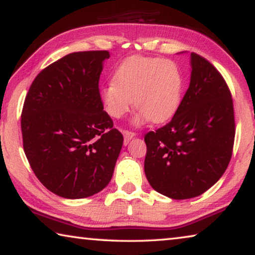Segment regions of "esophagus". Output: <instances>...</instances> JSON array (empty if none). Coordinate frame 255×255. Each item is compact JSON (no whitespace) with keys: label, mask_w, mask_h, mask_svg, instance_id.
<instances>
[{"label":"esophagus","mask_w":255,"mask_h":255,"mask_svg":"<svg viewBox=\"0 0 255 255\" xmlns=\"http://www.w3.org/2000/svg\"><path fill=\"white\" fill-rule=\"evenodd\" d=\"M123 133H124V144L125 145H127L129 143V140H130L132 137L136 136V133L133 131H130V130H123Z\"/></svg>","instance_id":"34e87169"}]
</instances>
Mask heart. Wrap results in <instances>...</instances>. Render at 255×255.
<instances>
[{
    "label": "heart",
    "mask_w": 255,
    "mask_h": 255,
    "mask_svg": "<svg viewBox=\"0 0 255 255\" xmlns=\"http://www.w3.org/2000/svg\"><path fill=\"white\" fill-rule=\"evenodd\" d=\"M182 75L169 59L131 56L120 64L114 82L103 86L101 100L108 115L122 118L129 112L132 100L139 114L136 123L169 120L178 110L182 93Z\"/></svg>",
    "instance_id": "1"
}]
</instances>
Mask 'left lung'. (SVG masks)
<instances>
[{
    "instance_id": "obj_1",
    "label": "left lung",
    "mask_w": 255,
    "mask_h": 255,
    "mask_svg": "<svg viewBox=\"0 0 255 255\" xmlns=\"http://www.w3.org/2000/svg\"><path fill=\"white\" fill-rule=\"evenodd\" d=\"M191 80L169 124L145 135L144 169L152 188L172 199H190L221 179L232 158L235 117L221 73L191 53Z\"/></svg>"
}]
</instances>
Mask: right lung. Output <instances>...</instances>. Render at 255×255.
<instances>
[{
  "mask_svg": "<svg viewBox=\"0 0 255 255\" xmlns=\"http://www.w3.org/2000/svg\"><path fill=\"white\" fill-rule=\"evenodd\" d=\"M107 50L72 53L33 80L21 114L23 150L34 175L67 199L93 196L114 174L124 137L103 110L99 80Z\"/></svg>",
  "mask_w": 255,
  "mask_h": 255,
  "instance_id": "add662e5",
  "label": "right lung"
}]
</instances>
